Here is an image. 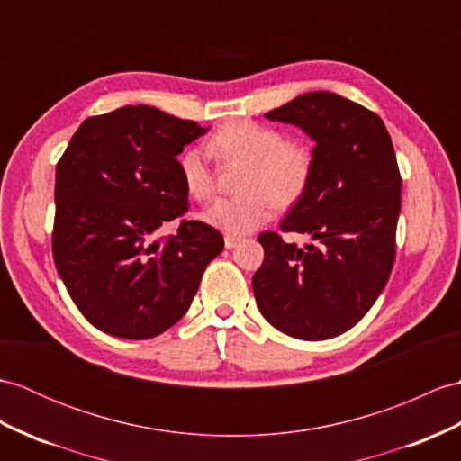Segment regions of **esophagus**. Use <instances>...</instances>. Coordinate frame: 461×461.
<instances>
[{"label": "esophagus", "mask_w": 461, "mask_h": 461, "mask_svg": "<svg viewBox=\"0 0 461 461\" xmlns=\"http://www.w3.org/2000/svg\"><path fill=\"white\" fill-rule=\"evenodd\" d=\"M223 243H226V249H233L235 245L240 243V238H235V235H226V240H223Z\"/></svg>", "instance_id": "obj_1"}]
</instances>
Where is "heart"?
Masks as SVG:
<instances>
[{
    "mask_svg": "<svg viewBox=\"0 0 461 461\" xmlns=\"http://www.w3.org/2000/svg\"><path fill=\"white\" fill-rule=\"evenodd\" d=\"M221 167L245 165L238 198H220L202 212L208 226L228 235H245L265 226L275 206L291 208L303 198L314 173V153L304 143L286 141L269 125L238 120L221 125L206 145ZM180 175L190 196L208 200L216 190V173L202 151H186Z\"/></svg>",
    "mask_w": 461,
    "mask_h": 461,
    "instance_id": "heart-1",
    "label": "heart"
}]
</instances>
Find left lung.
I'll use <instances>...</instances> for the list:
<instances>
[{
	"label": "left lung",
	"instance_id": "obj_1",
	"mask_svg": "<svg viewBox=\"0 0 461 461\" xmlns=\"http://www.w3.org/2000/svg\"><path fill=\"white\" fill-rule=\"evenodd\" d=\"M316 143L314 173L281 231L308 233L296 248L263 231V265L253 275L257 306L296 339L344 334L375 304L394 263L401 173L383 120L331 92H308L265 113Z\"/></svg>",
	"mask_w": 461,
	"mask_h": 461
}]
</instances>
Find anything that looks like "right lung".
<instances>
[{
    "mask_svg": "<svg viewBox=\"0 0 461 461\" xmlns=\"http://www.w3.org/2000/svg\"><path fill=\"white\" fill-rule=\"evenodd\" d=\"M210 127L149 105L84 120L57 165L52 257L74 304L110 336L149 339L186 314L218 230L182 220L188 210L176 155Z\"/></svg>",
    "mask_w": 461,
    "mask_h": 461,
    "instance_id": "obj_1",
    "label": "right lung"
}]
</instances>
